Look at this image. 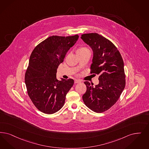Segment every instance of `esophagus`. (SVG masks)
Here are the masks:
<instances>
[{
	"mask_svg": "<svg viewBox=\"0 0 149 149\" xmlns=\"http://www.w3.org/2000/svg\"><path fill=\"white\" fill-rule=\"evenodd\" d=\"M80 82H81V81L80 80H77V79H75L74 81V83L75 84L79 83Z\"/></svg>",
	"mask_w": 149,
	"mask_h": 149,
	"instance_id": "esophagus-1",
	"label": "esophagus"
}]
</instances>
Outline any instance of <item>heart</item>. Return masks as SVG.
Masks as SVG:
<instances>
[{
  "instance_id": "heart-1",
  "label": "heart",
  "mask_w": 149,
  "mask_h": 149,
  "mask_svg": "<svg viewBox=\"0 0 149 149\" xmlns=\"http://www.w3.org/2000/svg\"><path fill=\"white\" fill-rule=\"evenodd\" d=\"M86 49H88L86 48H85V47H82V48H79L77 51H79V50H86Z\"/></svg>"
}]
</instances>
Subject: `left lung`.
<instances>
[{"instance_id":"left-lung-1","label":"left lung","mask_w":149,"mask_h":149,"mask_svg":"<svg viewBox=\"0 0 149 149\" xmlns=\"http://www.w3.org/2000/svg\"><path fill=\"white\" fill-rule=\"evenodd\" d=\"M81 38L93 50L90 74L99 75L95 86L84 82L86 91L83 100L90 110L101 113L113 106L125 88L124 61L118 49L106 38L94 33L82 34Z\"/></svg>"}]
</instances>
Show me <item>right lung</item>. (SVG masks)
Wrapping results in <instances>:
<instances>
[{"label":"right lung","mask_w":149,"mask_h":149,"mask_svg":"<svg viewBox=\"0 0 149 149\" xmlns=\"http://www.w3.org/2000/svg\"><path fill=\"white\" fill-rule=\"evenodd\" d=\"M78 38V35L51 36L39 43L31 54L25 83L32 102L43 113H55L64 106L66 94L74 81L72 79L59 81L56 73Z\"/></svg>","instance_id":"right-lung-1"}]
</instances>
